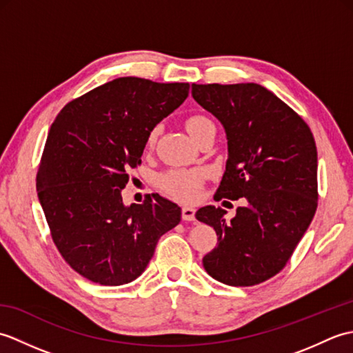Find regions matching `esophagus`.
<instances>
[{
    "label": "esophagus",
    "mask_w": 353,
    "mask_h": 353,
    "mask_svg": "<svg viewBox=\"0 0 353 353\" xmlns=\"http://www.w3.org/2000/svg\"><path fill=\"white\" fill-rule=\"evenodd\" d=\"M182 219L186 221L196 220V209H194L192 206H183L182 208Z\"/></svg>",
    "instance_id": "34e87169"
}]
</instances>
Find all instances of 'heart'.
<instances>
[{"mask_svg":"<svg viewBox=\"0 0 353 353\" xmlns=\"http://www.w3.org/2000/svg\"><path fill=\"white\" fill-rule=\"evenodd\" d=\"M212 124L209 118L203 115H192L186 119V130L196 139L205 130V127ZM156 137V132H152L148 141L152 142ZM201 182H203V172L200 170H168L157 177V186L167 194L168 197L179 201H192L199 197Z\"/></svg>","mask_w":353,"mask_h":353,"instance_id":"obj_1","label":"heart"}]
</instances>
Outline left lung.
<instances>
[{
  "label": "left lung",
  "mask_w": 353,
  "mask_h": 353,
  "mask_svg": "<svg viewBox=\"0 0 353 353\" xmlns=\"http://www.w3.org/2000/svg\"><path fill=\"white\" fill-rule=\"evenodd\" d=\"M191 92L226 132L219 200L247 201L230 221L221 208L196 212L219 236L203 267L219 282L252 287L281 272L316 214V141L308 124L261 85L192 83Z\"/></svg>",
  "instance_id": "8db88e82"
}]
</instances>
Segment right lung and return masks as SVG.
I'll use <instances>...</instances> for the list:
<instances>
[{"label": "right lung", "mask_w": 353, "mask_h": 353, "mask_svg": "<svg viewBox=\"0 0 353 353\" xmlns=\"http://www.w3.org/2000/svg\"><path fill=\"white\" fill-rule=\"evenodd\" d=\"M190 83L119 77L79 97L52 123L36 177L52 241L71 268L118 287L144 273L182 209L154 194L124 205L127 171L150 133L186 100Z\"/></svg>", "instance_id": "right-lung-1"}]
</instances>
